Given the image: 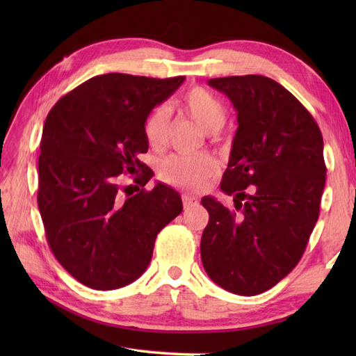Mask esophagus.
Returning a JSON list of instances; mask_svg holds the SVG:
<instances>
[{
  "mask_svg": "<svg viewBox=\"0 0 356 356\" xmlns=\"http://www.w3.org/2000/svg\"><path fill=\"white\" fill-rule=\"evenodd\" d=\"M182 203H184L185 208H190L193 205H197L199 200L195 199V197H193V195H190V194H184L182 195Z\"/></svg>",
  "mask_w": 356,
  "mask_h": 356,
  "instance_id": "obj_1",
  "label": "esophagus"
}]
</instances>
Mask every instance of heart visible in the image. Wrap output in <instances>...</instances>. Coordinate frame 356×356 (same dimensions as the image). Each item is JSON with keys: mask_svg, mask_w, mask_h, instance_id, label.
I'll return each instance as SVG.
<instances>
[{"mask_svg": "<svg viewBox=\"0 0 356 356\" xmlns=\"http://www.w3.org/2000/svg\"><path fill=\"white\" fill-rule=\"evenodd\" d=\"M176 107L191 118L202 131L216 136L226 120V110L218 97L208 90L194 87L188 90L174 102ZM168 113L163 107H157L149 113L143 125V134L151 147L159 148L165 143ZM217 163L207 153L200 154H174L165 159L161 174L165 182L185 190H199L208 179L216 174Z\"/></svg>", "mask_w": 356, "mask_h": 356, "instance_id": "heart-1", "label": "heart"}]
</instances>
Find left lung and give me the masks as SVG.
I'll use <instances>...</instances> for the list:
<instances>
[{
    "label": "left lung",
    "mask_w": 356,
    "mask_h": 356,
    "mask_svg": "<svg viewBox=\"0 0 356 356\" xmlns=\"http://www.w3.org/2000/svg\"><path fill=\"white\" fill-rule=\"evenodd\" d=\"M208 84L237 110L220 184L236 211L209 195L202 199L209 214L202 263L216 284L251 297L283 280L305 252L326 184L323 136L305 105L274 79L246 74Z\"/></svg>",
    "instance_id": "obj_1"
}]
</instances>
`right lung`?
<instances>
[{"instance_id": "1", "label": "right lung", "mask_w": 356, "mask_h": 356, "mask_svg": "<svg viewBox=\"0 0 356 356\" xmlns=\"http://www.w3.org/2000/svg\"><path fill=\"white\" fill-rule=\"evenodd\" d=\"M184 81L99 74L63 96L45 119L38 159L45 237L63 268L92 289L138 280L157 234L182 213L172 188L159 182L124 199L118 176L140 171L134 182L147 185L153 171L138 159L148 151L145 119Z\"/></svg>"}]
</instances>
